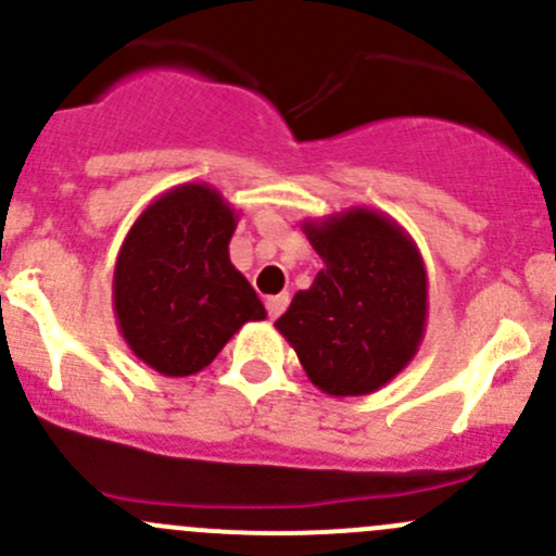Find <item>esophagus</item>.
I'll use <instances>...</instances> for the list:
<instances>
[{
	"mask_svg": "<svg viewBox=\"0 0 556 556\" xmlns=\"http://www.w3.org/2000/svg\"><path fill=\"white\" fill-rule=\"evenodd\" d=\"M290 304V295L288 293H279V295H268L266 299V309H268V317L277 319L279 314H282L285 309H288Z\"/></svg>",
	"mask_w": 556,
	"mask_h": 556,
	"instance_id": "obj_1",
	"label": "esophagus"
}]
</instances>
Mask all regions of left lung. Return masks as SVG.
I'll return each instance as SVG.
<instances>
[{
	"instance_id": "left-lung-1",
	"label": "left lung",
	"mask_w": 556,
	"mask_h": 556,
	"mask_svg": "<svg viewBox=\"0 0 556 556\" xmlns=\"http://www.w3.org/2000/svg\"><path fill=\"white\" fill-rule=\"evenodd\" d=\"M301 228L323 268L274 328L325 395L377 392L422 344L428 271L419 247L371 206H350Z\"/></svg>"
}]
</instances>
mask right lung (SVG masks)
I'll list each match as a JSON object with an SVG mask.
<instances>
[{
    "label": "right lung",
    "instance_id": "add662e5",
    "mask_svg": "<svg viewBox=\"0 0 556 556\" xmlns=\"http://www.w3.org/2000/svg\"><path fill=\"white\" fill-rule=\"evenodd\" d=\"M237 220L220 190L182 182L128 228L112 274V309L128 350L153 371L199 374L244 323L266 319L228 255Z\"/></svg>",
    "mask_w": 556,
    "mask_h": 556
}]
</instances>
